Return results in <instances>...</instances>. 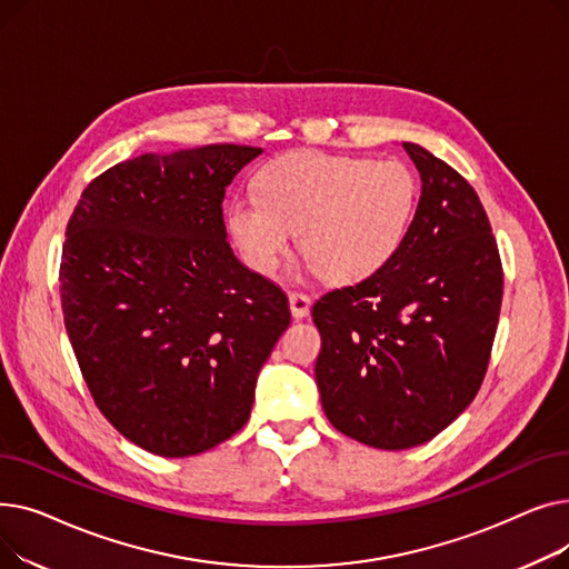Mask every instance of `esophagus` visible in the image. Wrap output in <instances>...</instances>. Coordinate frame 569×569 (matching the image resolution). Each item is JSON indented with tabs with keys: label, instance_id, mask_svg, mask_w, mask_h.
<instances>
[{
	"label": "esophagus",
	"instance_id": "esophagus-1",
	"mask_svg": "<svg viewBox=\"0 0 569 569\" xmlns=\"http://www.w3.org/2000/svg\"><path fill=\"white\" fill-rule=\"evenodd\" d=\"M288 305H290L292 318H305L311 309V300L305 292H288Z\"/></svg>",
	"mask_w": 569,
	"mask_h": 569
}]
</instances>
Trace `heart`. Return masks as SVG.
Wrapping results in <instances>:
<instances>
[{
    "label": "heart",
    "instance_id": "1",
    "mask_svg": "<svg viewBox=\"0 0 569 569\" xmlns=\"http://www.w3.org/2000/svg\"><path fill=\"white\" fill-rule=\"evenodd\" d=\"M417 182L401 161L290 152L258 174V196H237L226 223L253 272L274 274L292 230L305 267L352 283L390 260L408 234Z\"/></svg>",
    "mask_w": 569,
    "mask_h": 569
}]
</instances>
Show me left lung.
<instances>
[{
  "instance_id": "left-lung-1",
  "label": "left lung",
  "mask_w": 569,
  "mask_h": 569,
  "mask_svg": "<svg viewBox=\"0 0 569 569\" xmlns=\"http://www.w3.org/2000/svg\"><path fill=\"white\" fill-rule=\"evenodd\" d=\"M422 196L399 251L313 305L322 410L343 436L408 450L470 406L496 337L502 267L475 189L415 142Z\"/></svg>"
}]
</instances>
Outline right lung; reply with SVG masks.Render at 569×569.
Instances as JSON below:
<instances>
[{
    "label": "right lung",
    "instance_id": "obj_1",
    "mask_svg": "<svg viewBox=\"0 0 569 569\" xmlns=\"http://www.w3.org/2000/svg\"><path fill=\"white\" fill-rule=\"evenodd\" d=\"M260 147L204 144L122 161L67 226L59 292L82 378L106 420L179 459L242 429L290 322L286 292L226 242L223 196Z\"/></svg>",
    "mask_w": 569,
    "mask_h": 569
}]
</instances>
